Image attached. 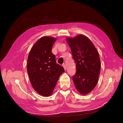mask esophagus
<instances>
[{"label": "esophagus", "instance_id": "34e87169", "mask_svg": "<svg viewBox=\"0 0 123 123\" xmlns=\"http://www.w3.org/2000/svg\"><path fill=\"white\" fill-rule=\"evenodd\" d=\"M63 68H64V70H66V68H67V67H66V65L65 64H63Z\"/></svg>", "mask_w": 123, "mask_h": 123}]
</instances>
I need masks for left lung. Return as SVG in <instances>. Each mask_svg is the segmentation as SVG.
Wrapping results in <instances>:
<instances>
[{
    "mask_svg": "<svg viewBox=\"0 0 123 123\" xmlns=\"http://www.w3.org/2000/svg\"><path fill=\"white\" fill-rule=\"evenodd\" d=\"M67 42L76 63V73L72 77L74 85L81 94H88L98 81L100 72L98 52L90 39L84 35L68 38Z\"/></svg>",
    "mask_w": 123,
    "mask_h": 123,
    "instance_id": "obj_1",
    "label": "left lung"
}]
</instances>
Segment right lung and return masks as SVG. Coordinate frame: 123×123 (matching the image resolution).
<instances>
[{
	"label": "right lung",
	"mask_w": 123,
	"mask_h": 123,
	"mask_svg": "<svg viewBox=\"0 0 123 123\" xmlns=\"http://www.w3.org/2000/svg\"><path fill=\"white\" fill-rule=\"evenodd\" d=\"M56 39L43 37L35 43L29 54L27 70L33 88L43 96H49L64 70L57 64L51 49Z\"/></svg>",
	"instance_id": "right-lung-1"
}]
</instances>
